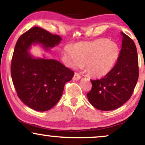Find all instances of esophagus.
I'll return each mask as SVG.
<instances>
[{
    "label": "esophagus",
    "mask_w": 145,
    "mask_h": 145,
    "mask_svg": "<svg viewBox=\"0 0 145 145\" xmlns=\"http://www.w3.org/2000/svg\"><path fill=\"white\" fill-rule=\"evenodd\" d=\"M80 78H81V77H80V75H79L78 73H75V74H74V78H73V80L78 81V80H80Z\"/></svg>",
    "instance_id": "obj_1"
}]
</instances>
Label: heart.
Here are the masks:
<instances>
[{"mask_svg": "<svg viewBox=\"0 0 145 145\" xmlns=\"http://www.w3.org/2000/svg\"><path fill=\"white\" fill-rule=\"evenodd\" d=\"M65 55L70 67L78 68L85 65L90 76L102 78L108 74L116 63L119 47L109 39H100L79 43L73 48L67 47Z\"/></svg>", "mask_w": 145, "mask_h": 145, "instance_id": "1", "label": "heart"}]
</instances>
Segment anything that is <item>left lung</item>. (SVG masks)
Instances as JSON below:
<instances>
[{
	"instance_id": "obj_1",
	"label": "left lung",
	"mask_w": 145,
	"mask_h": 145,
	"mask_svg": "<svg viewBox=\"0 0 145 145\" xmlns=\"http://www.w3.org/2000/svg\"><path fill=\"white\" fill-rule=\"evenodd\" d=\"M122 49L116 65L100 80H91V91L87 94L89 103L100 110L118 108L133 94L138 78V55L136 45L121 32Z\"/></svg>"
}]
</instances>
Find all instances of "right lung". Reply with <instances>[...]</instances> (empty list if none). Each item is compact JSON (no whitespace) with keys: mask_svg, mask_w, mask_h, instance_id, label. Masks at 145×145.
Returning a JSON list of instances; mask_svg holds the SVG:
<instances>
[{"mask_svg":"<svg viewBox=\"0 0 145 145\" xmlns=\"http://www.w3.org/2000/svg\"><path fill=\"white\" fill-rule=\"evenodd\" d=\"M61 40L59 35L34 27L20 36L16 43L10 67L12 83L20 100L35 110L52 108L74 72L57 60L35 57L29 51L37 45L48 51Z\"/></svg>","mask_w":145,"mask_h":145,"instance_id":"obj_1","label":"right lung"}]
</instances>
